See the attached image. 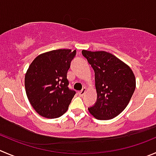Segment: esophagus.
<instances>
[{
	"mask_svg": "<svg viewBox=\"0 0 156 156\" xmlns=\"http://www.w3.org/2000/svg\"><path fill=\"white\" fill-rule=\"evenodd\" d=\"M86 91H87V88H86V87H83V88L82 89V90H80V91L79 92V95L80 96H83V95L85 94Z\"/></svg>",
	"mask_w": 156,
	"mask_h": 156,
	"instance_id": "34e87169",
	"label": "esophagus"
}]
</instances>
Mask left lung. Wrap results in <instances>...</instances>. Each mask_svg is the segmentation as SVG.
Returning <instances> with one entry per match:
<instances>
[{"label": "left lung", "mask_w": 156, "mask_h": 156, "mask_svg": "<svg viewBox=\"0 0 156 156\" xmlns=\"http://www.w3.org/2000/svg\"><path fill=\"white\" fill-rule=\"evenodd\" d=\"M95 72L97 99L89 112L96 119L107 120L121 113L129 103L136 89L131 68L106 51L82 50Z\"/></svg>", "instance_id": "1"}]
</instances>
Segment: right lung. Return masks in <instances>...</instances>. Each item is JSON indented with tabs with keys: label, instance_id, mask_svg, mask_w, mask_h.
<instances>
[{
	"label": "right lung",
	"instance_id": "add662e5",
	"mask_svg": "<svg viewBox=\"0 0 156 156\" xmlns=\"http://www.w3.org/2000/svg\"><path fill=\"white\" fill-rule=\"evenodd\" d=\"M76 51L51 50L34 60L25 75L30 103L41 116L55 119L67 111L76 91L68 87V69Z\"/></svg>",
	"mask_w": 156,
	"mask_h": 156
}]
</instances>
